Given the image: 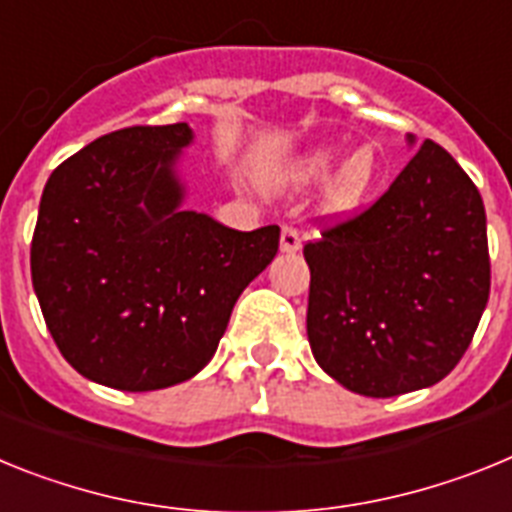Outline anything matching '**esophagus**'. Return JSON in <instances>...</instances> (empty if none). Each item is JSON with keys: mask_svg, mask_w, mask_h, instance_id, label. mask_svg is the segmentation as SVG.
Listing matches in <instances>:
<instances>
[{"mask_svg": "<svg viewBox=\"0 0 512 512\" xmlns=\"http://www.w3.org/2000/svg\"><path fill=\"white\" fill-rule=\"evenodd\" d=\"M281 250L299 252L301 250V231L293 224H283L281 229Z\"/></svg>", "mask_w": 512, "mask_h": 512, "instance_id": "obj_1", "label": "esophagus"}]
</instances>
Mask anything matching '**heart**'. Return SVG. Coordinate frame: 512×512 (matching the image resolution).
Here are the masks:
<instances>
[{"instance_id": "1", "label": "heart", "mask_w": 512, "mask_h": 512, "mask_svg": "<svg viewBox=\"0 0 512 512\" xmlns=\"http://www.w3.org/2000/svg\"><path fill=\"white\" fill-rule=\"evenodd\" d=\"M340 157V149L337 146H322L314 154L304 159L301 164V177L304 180H324L330 175L332 164ZM376 180V154H373L371 146H363V149L353 151L345 162H342L340 172L332 180L330 188V201L332 206L345 211V208H353L363 201V195L368 193V188Z\"/></svg>"}]
</instances>
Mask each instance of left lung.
<instances>
[{
  "label": "left lung",
  "instance_id": "obj_1",
  "mask_svg": "<svg viewBox=\"0 0 512 512\" xmlns=\"http://www.w3.org/2000/svg\"><path fill=\"white\" fill-rule=\"evenodd\" d=\"M304 257L311 353L363 397L446 379L490 299L482 195L430 139L379 201L324 226Z\"/></svg>",
  "mask_w": 512,
  "mask_h": 512
}]
</instances>
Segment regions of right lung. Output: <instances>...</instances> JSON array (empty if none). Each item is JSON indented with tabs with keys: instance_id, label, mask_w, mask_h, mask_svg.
Masks as SVG:
<instances>
[{
	"instance_id": "right-lung-1",
	"label": "right lung",
	"mask_w": 512,
	"mask_h": 512,
	"mask_svg": "<svg viewBox=\"0 0 512 512\" xmlns=\"http://www.w3.org/2000/svg\"><path fill=\"white\" fill-rule=\"evenodd\" d=\"M188 123L131 126L61 162L43 188L30 273L61 355L121 391L188 381L213 358L239 293L281 229L237 231L182 211Z\"/></svg>"
}]
</instances>
